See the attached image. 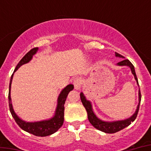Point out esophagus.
<instances>
[{"label": "esophagus", "instance_id": "obj_1", "mask_svg": "<svg viewBox=\"0 0 151 151\" xmlns=\"http://www.w3.org/2000/svg\"><path fill=\"white\" fill-rule=\"evenodd\" d=\"M73 85H74V88L77 90H79L81 88L82 85V80L79 78H77L73 81Z\"/></svg>", "mask_w": 151, "mask_h": 151}]
</instances>
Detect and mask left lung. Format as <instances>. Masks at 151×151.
Masks as SVG:
<instances>
[{"label":"left lung","mask_w":151,"mask_h":151,"mask_svg":"<svg viewBox=\"0 0 151 151\" xmlns=\"http://www.w3.org/2000/svg\"><path fill=\"white\" fill-rule=\"evenodd\" d=\"M115 55L117 57H120V58H124V56H122V55L118 54L117 52H115ZM117 65H118V66H127L130 67L132 73L134 75V78H135L136 82L138 84V79H137V77H136L134 66L132 65L131 62L129 61V59H123L122 61L117 63ZM80 96L83 106H85V110L87 111L88 118V121H89L90 123L96 129H98L99 131L103 132H106V133H115V132H119L120 130L126 128L127 126H129V124H131L132 122H134L136 117H137V114H138L139 112V104H140L141 101L140 90H139V104L137 106V108H136V112L134 113V114L132 116H131L129 118H127L125 120H122V121L104 122V121H102V120L99 119V117H97V116L94 113L93 110H92V103H91L90 101L86 99L85 96L83 94V92H81Z\"/></svg>","instance_id":"8db88e82"}]
</instances>
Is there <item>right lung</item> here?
<instances>
[{"mask_svg":"<svg viewBox=\"0 0 151 151\" xmlns=\"http://www.w3.org/2000/svg\"><path fill=\"white\" fill-rule=\"evenodd\" d=\"M38 50V48H32L31 50L28 52L25 55L23 58L19 61L18 65L15 67L14 73L19 68L20 66L25 63H29L33 58V55H35ZM13 73V74H14ZM13 74L11 77L10 84H9V92H8V103H9V109L10 112L12 115L13 118L15 119V122L17 123L19 126L24 131L31 133L34 136H50L52 134L55 133L62 127L64 122V104L66 102V97L68 96L69 92L71 90L73 89V85H68L66 88H64L62 90L58 98V103H57V107L55 112L54 117H52L51 119L41 121V122H27L22 121L18 117L17 114H15L12 107V99H11V85L12 81Z\"/></svg>","mask_w":151,"mask_h":151,"instance_id":"right-lung-1","label":"right lung"}]
</instances>
